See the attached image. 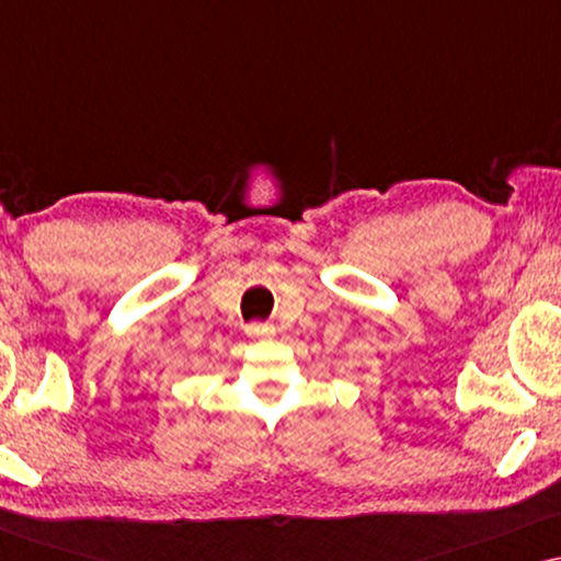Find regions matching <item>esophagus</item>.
Instances as JSON below:
<instances>
[{"mask_svg": "<svg viewBox=\"0 0 561 561\" xmlns=\"http://www.w3.org/2000/svg\"><path fill=\"white\" fill-rule=\"evenodd\" d=\"M248 334L252 336V340H271V336L275 334V327L273 324H250Z\"/></svg>", "mask_w": 561, "mask_h": 561, "instance_id": "34e87169", "label": "esophagus"}]
</instances>
